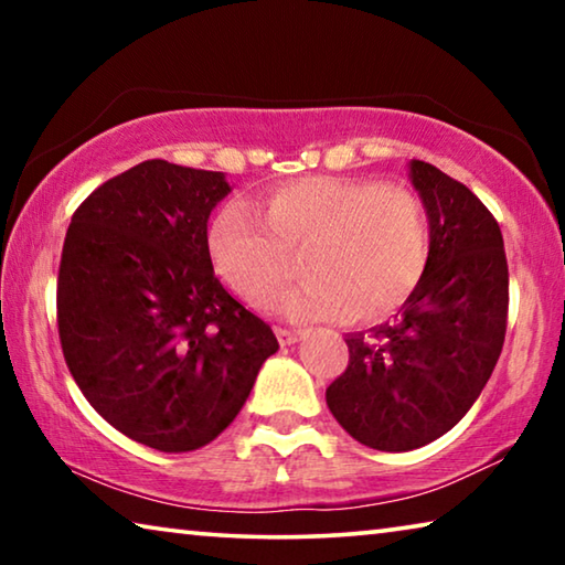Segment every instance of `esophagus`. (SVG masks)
<instances>
[{"mask_svg":"<svg viewBox=\"0 0 565 565\" xmlns=\"http://www.w3.org/2000/svg\"><path fill=\"white\" fill-rule=\"evenodd\" d=\"M276 337H279L281 347H291V343H299L306 337V331L303 329H276Z\"/></svg>","mask_w":565,"mask_h":565,"instance_id":"obj_1","label":"esophagus"}]
</instances>
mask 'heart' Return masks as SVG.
Segmentation results:
<instances>
[{
  "label": "heart",
  "instance_id": "heart-1",
  "mask_svg": "<svg viewBox=\"0 0 565 565\" xmlns=\"http://www.w3.org/2000/svg\"><path fill=\"white\" fill-rule=\"evenodd\" d=\"M262 221L242 206L224 209L209 226V252L252 303L269 299L301 255L310 276L269 301L294 321L386 319L416 294L431 259L426 204L404 184L301 177L264 196Z\"/></svg>",
  "mask_w": 565,
  "mask_h": 565
}]
</instances>
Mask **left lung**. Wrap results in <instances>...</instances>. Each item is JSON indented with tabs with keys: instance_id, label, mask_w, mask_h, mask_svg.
Here are the masks:
<instances>
[{
	"instance_id": "8db88e82",
	"label": "left lung",
	"mask_w": 565,
	"mask_h": 565,
	"mask_svg": "<svg viewBox=\"0 0 565 565\" xmlns=\"http://www.w3.org/2000/svg\"><path fill=\"white\" fill-rule=\"evenodd\" d=\"M411 181L431 224V259L394 321L347 337L349 366L327 388L333 418L376 451L436 441L481 396L509 321L501 226L471 189L426 161Z\"/></svg>"
}]
</instances>
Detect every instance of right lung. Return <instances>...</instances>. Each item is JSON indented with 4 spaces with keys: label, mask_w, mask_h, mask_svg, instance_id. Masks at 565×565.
I'll use <instances>...</instances> for the list:
<instances>
[{
    "label": "right lung",
    "mask_w": 565,
    "mask_h": 565,
    "mask_svg": "<svg viewBox=\"0 0 565 565\" xmlns=\"http://www.w3.org/2000/svg\"><path fill=\"white\" fill-rule=\"evenodd\" d=\"M228 191L222 171L149 159L94 189L66 228V366L104 420L164 454L214 441L279 349L214 274L206 222Z\"/></svg>",
    "instance_id": "obj_1"
}]
</instances>
